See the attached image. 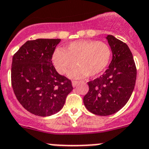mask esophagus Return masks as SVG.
Segmentation results:
<instances>
[{
    "mask_svg": "<svg viewBox=\"0 0 149 149\" xmlns=\"http://www.w3.org/2000/svg\"><path fill=\"white\" fill-rule=\"evenodd\" d=\"M78 83H79V82H77V81H73V82H72V85H73V87H76V85H78Z\"/></svg>",
    "mask_w": 149,
    "mask_h": 149,
    "instance_id": "esophagus-1",
    "label": "esophagus"
}]
</instances>
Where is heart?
I'll use <instances>...</instances> for the list:
<instances>
[{
    "label": "heart",
    "mask_w": 149,
    "mask_h": 149,
    "mask_svg": "<svg viewBox=\"0 0 149 149\" xmlns=\"http://www.w3.org/2000/svg\"><path fill=\"white\" fill-rule=\"evenodd\" d=\"M110 58L111 49L107 44L83 40L70 42L65 49H57L53 53L52 62L58 72L64 75L76 61L77 66L70 71L69 76L79 79L100 74L108 66Z\"/></svg>",
    "instance_id": "1"
}]
</instances>
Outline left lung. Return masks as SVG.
I'll return each instance as SVG.
<instances>
[{
  "instance_id": "left-lung-1",
  "label": "left lung",
  "mask_w": 149,
  "mask_h": 149,
  "mask_svg": "<svg viewBox=\"0 0 149 149\" xmlns=\"http://www.w3.org/2000/svg\"><path fill=\"white\" fill-rule=\"evenodd\" d=\"M112 58L102 76L88 82L85 107L97 116H110L125 107L135 87L136 68L134 57L126 43L112 35H107Z\"/></svg>"
}]
</instances>
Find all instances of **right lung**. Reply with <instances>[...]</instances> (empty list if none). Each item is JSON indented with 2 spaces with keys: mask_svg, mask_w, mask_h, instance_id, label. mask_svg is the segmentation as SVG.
Segmentation results:
<instances>
[{
  "mask_svg": "<svg viewBox=\"0 0 149 149\" xmlns=\"http://www.w3.org/2000/svg\"><path fill=\"white\" fill-rule=\"evenodd\" d=\"M60 41H27L13 57L11 80L15 95L22 106L35 116L58 113L73 90L70 80L59 74L52 62Z\"/></svg>",
  "mask_w": 149,
  "mask_h": 149,
  "instance_id": "right-lung-1",
  "label": "right lung"
}]
</instances>
